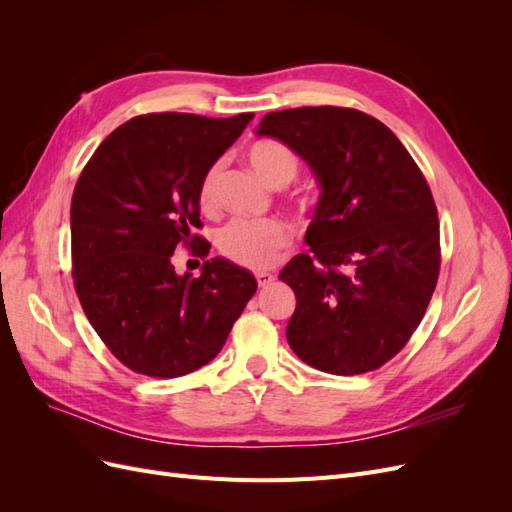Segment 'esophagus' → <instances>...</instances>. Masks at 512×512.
I'll return each mask as SVG.
<instances>
[{
	"instance_id": "obj_1",
	"label": "esophagus",
	"mask_w": 512,
	"mask_h": 512,
	"mask_svg": "<svg viewBox=\"0 0 512 512\" xmlns=\"http://www.w3.org/2000/svg\"><path fill=\"white\" fill-rule=\"evenodd\" d=\"M273 280H275V275H273V273H269V271H258V273H256V282H258V286H269Z\"/></svg>"
}]
</instances>
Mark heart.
<instances>
[{
	"label": "heart",
	"mask_w": 512,
	"mask_h": 512,
	"mask_svg": "<svg viewBox=\"0 0 512 512\" xmlns=\"http://www.w3.org/2000/svg\"><path fill=\"white\" fill-rule=\"evenodd\" d=\"M256 175L271 188H286L299 175V158L294 151L277 141H258L247 151ZM220 164L211 166L198 185V207L203 213H213L218 207ZM288 226L280 220H232L220 232L215 245L218 252L247 269H265L273 265L277 252L288 243Z\"/></svg>",
	"instance_id": "obj_1"
}]
</instances>
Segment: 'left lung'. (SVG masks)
Listing matches in <instances>:
<instances>
[{
	"label": "left lung",
	"instance_id": "1",
	"mask_svg": "<svg viewBox=\"0 0 512 512\" xmlns=\"http://www.w3.org/2000/svg\"><path fill=\"white\" fill-rule=\"evenodd\" d=\"M256 134L288 145L320 188L305 232L312 254L280 273L297 297L290 348L335 376L382 367L421 324L440 273L438 209L421 168L382 121L354 108L267 113Z\"/></svg>",
	"mask_w": 512,
	"mask_h": 512
}]
</instances>
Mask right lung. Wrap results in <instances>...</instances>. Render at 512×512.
Returning a JSON list of instances; mask_svg holds the SVG:
<instances>
[{"label":"right lung","instance_id":"obj_1","mask_svg":"<svg viewBox=\"0 0 512 512\" xmlns=\"http://www.w3.org/2000/svg\"><path fill=\"white\" fill-rule=\"evenodd\" d=\"M252 119L138 115L104 138L76 181L74 288L106 348L136 374L177 378L207 365L254 297V275L230 260H205L200 277L173 267L177 245L209 254L192 235L198 185Z\"/></svg>","mask_w":512,"mask_h":512}]
</instances>
